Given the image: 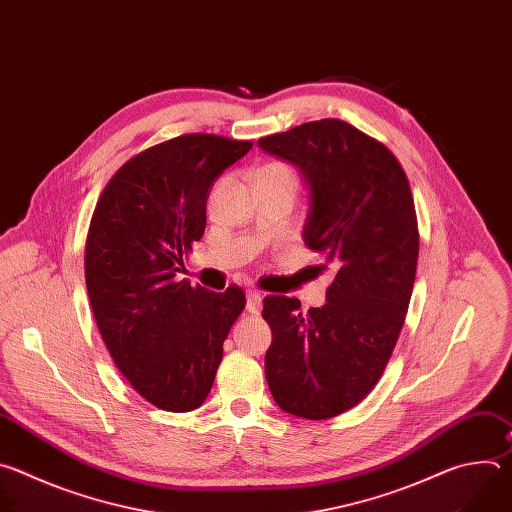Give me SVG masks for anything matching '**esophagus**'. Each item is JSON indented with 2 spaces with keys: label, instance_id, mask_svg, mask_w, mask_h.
<instances>
[{
  "label": "esophagus",
  "instance_id": "obj_1",
  "mask_svg": "<svg viewBox=\"0 0 512 512\" xmlns=\"http://www.w3.org/2000/svg\"><path fill=\"white\" fill-rule=\"evenodd\" d=\"M261 302H263V296L259 294V291H247V304H245V310L249 314H259L261 312Z\"/></svg>",
  "mask_w": 512,
  "mask_h": 512
}]
</instances>
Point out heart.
Here are the masks:
<instances>
[{
	"instance_id": "b5f03b06",
	"label": "heart",
	"mask_w": 512,
	"mask_h": 512,
	"mask_svg": "<svg viewBox=\"0 0 512 512\" xmlns=\"http://www.w3.org/2000/svg\"><path fill=\"white\" fill-rule=\"evenodd\" d=\"M265 172H277V174H291V170L287 166H281V164H271V166H265L259 174H265ZM294 176V174H291Z\"/></svg>"
}]
</instances>
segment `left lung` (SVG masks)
<instances>
[{
    "label": "left lung",
    "mask_w": 512,
    "mask_h": 512,
    "mask_svg": "<svg viewBox=\"0 0 512 512\" xmlns=\"http://www.w3.org/2000/svg\"><path fill=\"white\" fill-rule=\"evenodd\" d=\"M257 145L300 170L310 198L304 243L336 271L322 308L302 314L298 300H263L273 334L265 379L285 413L330 419L371 393L403 328L419 255L409 182L383 143L340 119Z\"/></svg>",
    "instance_id": "1"
}]
</instances>
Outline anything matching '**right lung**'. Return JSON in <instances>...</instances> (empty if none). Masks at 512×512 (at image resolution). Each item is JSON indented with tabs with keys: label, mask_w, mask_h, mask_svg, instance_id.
Wrapping results in <instances>:
<instances>
[{
	"label": "right lung",
	"mask_w": 512,
	"mask_h": 512,
	"mask_svg": "<svg viewBox=\"0 0 512 512\" xmlns=\"http://www.w3.org/2000/svg\"><path fill=\"white\" fill-rule=\"evenodd\" d=\"M251 141L188 133L123 164L105 186L87 237L85 277L103 342L131 387L166 411L204 403L245 294L176 279L200 241L212 184Z\"/></svg>",
	"instance_id": "1"
}]
</instances>
